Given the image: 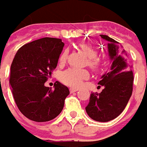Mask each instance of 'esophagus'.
I'll return each instance as SVG.
<instances>
[{"mask_svg": "<svg viewBox=\"0 0 147 147\" xmlns=\"http://www.w3.org/2000/svg\"><path fill=\"white\" fill-rule=\"evenodd\" d=\"M79 89H77V88H70V92L71 93H74V92H76L78 91Z\"/></svg>", "mask_w": 147, "mask_h": 147, "instance_id": "1", "label": "esophagus"}]
</instances>
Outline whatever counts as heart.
I'll list each match as a JSON object with an SVG mask.
<instances>
[{
	"mask_svg": "<svg viewBox=\"0 0 147 147\" xmlns=\"http://www.w3.org/2000/svg\"><path fill=\"white\" fill-rule=\"evenodd\" d=\"M79 48L87 57L86 65L93 71L98 72L102 70L104 66V61L97 56L98 52L92 45L86 43H80L78 44ZM68 54V49H65L59 56L60 65H64L67 60ZM89 71L85 68H70L62 71L60 75L61 81L72 87H79L82 84V81L89 78Z\"/></svg>",
	"mask_w": 147,
	"mask_h": 147,
	"instance_id": "b5f03b06",
	"label": "heart"
}]
</instances>
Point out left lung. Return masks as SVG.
Listing matches in <instances>:
<instances>
[{
  "instance_id": "8db88e82",
  "label": "left lung",
  "mask_w": 147,
  "mask_h": 147,
  "mask_svg": "<svg viewBox=\"0 0 147 147\" xmlns=\"http://www.w3.org/2000/svg\"><path fill=\"white\" fill-rule=\"evenodd\" d=\"M100 36L109 42L107 47L112 65L98 82L99 86L104 87L102 92L91 93L86 111L93 120L106 122L117 118L125 108L132 93L134 77L123 47L108 36Z\"/></svg>"
}]
</instances>
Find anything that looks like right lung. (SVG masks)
I'll return each instance as SVG.
<instances>
[{"instance_id": "1", "label": "right lung", "mask_w": 147, "mask_h": 147, "mask_svg": "<svg viewBox=\"0 0 147 147\" xmlns=\"http://www.w3.org/2000/svg\"><path fill=\"white\" fill-rule=\"evenodd\" d=\"M65 43L61 39L44 37L19 48L11 65L9 82L16 105L30 120L43 122L61 112L68 87L59 82L54 90L44 83L57 67Z\"/></svg>"}]
</instances>
